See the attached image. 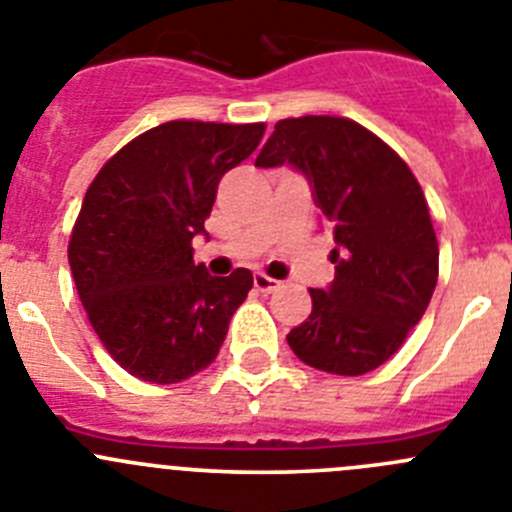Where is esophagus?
<instances>
[{
	"mask_svg": "<svg viewBox=\"0 0 512 512\" xmlns=\"http://www.w3.org/2000/svg\"><path fill=\"white\" fill-rule=\"evenodd\" d=\"M255 288L260 290V293H272V290L278 288V280H272V278H267V275H262V272H255Z\"/></svg>",
	"mask_w": 512,
	"mask_h": 512,
	"instance_id": "esophagus-1",
	"label": "esophagus"
}]
</instances>
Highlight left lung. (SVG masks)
Returning a JSON list of instances; mask_svg holds the SVG:
<instances>
[{
    "mask_svg": "<svg viewBox=\"0 0 512 512\" xmlns=\"http://www.w3.org/2000/svg\"><path fill=\"white\" fill-rule=\"evenodd\" d=\"M283 164L308 179L336 240V278L310 290L313 310L288 333L290 348L328 374H369L422 321L437 285L439 247L422 186L379 136L336 116L275 123L255 166Z\"/></svg>",
    "mask_w": 512,
    "mask_h": 512,
    "instance_id": "1",
    "label": "left lung"
}]
</instances>
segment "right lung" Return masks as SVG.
<instances>
[{"mask_svg":"<svg viewBox=\"0 0 512 512\" xmlns=\"http://www.w3.org/2000/svg\"><path fill=\"white\" fill-rule=\"evenodd\" d=\"M265 123L169 121L118 151L88 186L68 260L105 351L151 384L207 369L252 288L245 267L217 278L194 265L217 186L250 159Z\"/></svg>","mask_w":512,"mask_h":512,"instance_id":"add662e5","label":"right lung"}]
</instances>
